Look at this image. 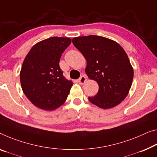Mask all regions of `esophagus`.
<instances>
[{
  "instance_id": "34e87169",
  "label": "esophagus",
  "mask_w": 157,
  "mask_h": 157,
  "mask_svg": "<svg viewBox=\"0 0 157 157\" xmlns=\"http://www.w3.org/2000/svg\"><path fill=\"white\" fill-rule=\"evenodd\" d=\"M86 80H87V78L85 76H81L80 78H79V79H78V82L82 85V84L86 83Z\"/></svg>"
}]
</instances>
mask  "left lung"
<instances>
[{
    "label": "left lung",
    "mask_w": 157,
    "mask_h": 157,
    "mask_svg": "<svg viewBox=\"0 0 157 157\" xmlns=\"http://www.w3.org/2000/svg\"><path fill=\"white\" fill-rule=\"evenodd\" d=\"M72 43L86 59L87 76L99 85L98 93L88 97L89 101L102 109L121 102L133 78V69L123 48L114 40L95 35L74 38Z\"/></svg>",
    "instance_id": "1"
}]
</instances>
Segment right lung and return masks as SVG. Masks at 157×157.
<instances>
[{"instance_id":"right-lung-1","label":"right lung","mask_w":157,"mask_h":157,"mask_svg":"<svg viewBox=\"0 0 157 157\" xmlns=\"http://www.w3.org/2000/svg\"><path fill=\"white\" fill-rule=\"evenodd\" d=\"M71 43L69 38H47L33 45L26 56L20 71L21 86L36 107L51 111L66 101L73 83L64 78L59 63Z\"/></svg>"}]
</instances>
